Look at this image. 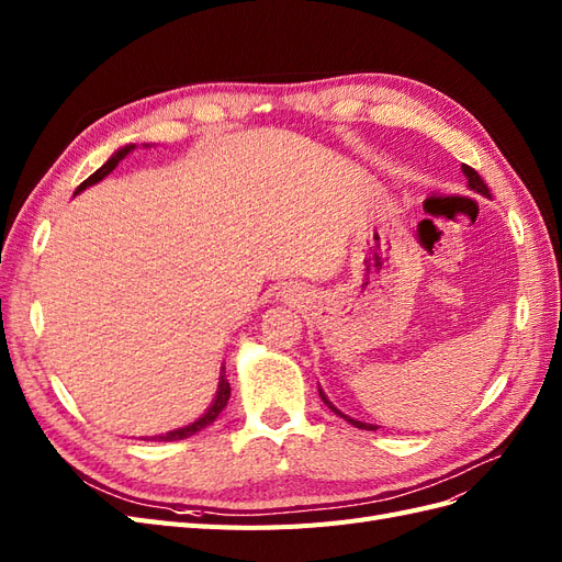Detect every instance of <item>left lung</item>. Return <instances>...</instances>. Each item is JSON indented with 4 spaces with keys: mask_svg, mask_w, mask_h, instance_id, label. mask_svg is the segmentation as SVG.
Listing matches in <instances>:
<instances>
[{
    "mask_svg": "<svg viewBox=\"0 0 562 562\" xmlns=\"http://www.w3.org/2000/svg\"><path fill=\"white\" fill-rule=\"evenodd\" d=\"M462 173H464V176H467V180H469V190H473V192H479V194H483V196H487V194H490V190H487V184L483 182V178H481L479 173H475V171H473V168H471V166H467V164H464V166H462ZM318 396H321V401H323V403H326V405L330 407V411H333L335 415H339V417H345L347 422H351L356 429H366V431H375V429H378V427H375V424H368V422H359V419H351V417H347V415H345L342 411H337V407H335V405H333V403L328 401V396H326V394H323V389H321V386H318Z\"/></svg>",
    "mask_w": 562,
    "mask_h": 562,
    "instance_id": "obj_1",
    "label": "left lung"
}]
</instances>
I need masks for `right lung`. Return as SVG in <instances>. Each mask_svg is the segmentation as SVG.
<instances>
[{"mask_svg": "<svg viewBox=\"0 0 562 562\" xmlns=\"http://www.w3.org/2000/svg\"><path fill=\"white\" fill-rule=\"evenodd\" d=\"M143 147H149V145H143ZM133 149H135V145L119 147V149L114 151V155H112L103 166H100L93 176H89L87 180H83V182L77 187L75 194H81L83 190H87V187H91V184L100 182L103 178H108V176L114 171V168L119 166V161H122L124 157H128ZM229 394H232V389H229V382H227V375H225V366H220V382H217L215 398H213V403L209 405V411L203 413L199 419L187 424V427L173 429V431H168V434H159V436H149V438H151V440H182V438L194 436V434L201 431V429H206L209 424H213V422L217 419V415L225 411V405H227V401H229Z\"/></svg>", "mask_w": 562, "mask_h": 562, "instance_id": "right-lung-1", "label": "right lung"}]
</instances>
